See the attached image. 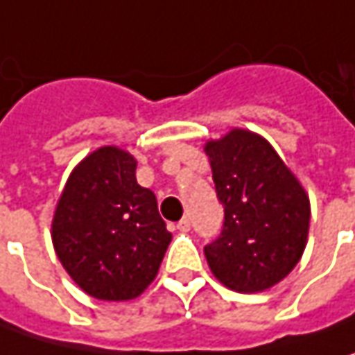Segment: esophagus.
<instances>
[{
	"instance_id": "obj_1",
	"label": "esophagus",
	"mask_w": 355,
	"mask_h": 355,
	"mask_svg": "<svg viewBox=\"0 0 355 355\" xmlns=\"http://www.w3.org/2000/svg\"><path fill=\"white\" fill-rule=\"evenodd\" d=\"M178 229H180L182 233H187V231L191 229V223H189V219H187V217H184V219H182V221L178 223Z\"/></svg>"
}]
</instances>
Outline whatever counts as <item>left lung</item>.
Segmentation results:
<instances>
[{"mask_svg": "<svg viewBox=\"0 0 355 355\" xmlns=\"http://www.w3.org/2000/svg\"><path fill=\"white\" fill-rule=\"evenodd\" d=\"M225 223L205 259L213 277L237 293H263L291 275L306 249L310 199L261 134L233 128L203 146Z\"/></svg>", "mask_w": 355, "mask_h": 355, "instance_id": "8db88e82", "label": "left lung"}]
</instances>
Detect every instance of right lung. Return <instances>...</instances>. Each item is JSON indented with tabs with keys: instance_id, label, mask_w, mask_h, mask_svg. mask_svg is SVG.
I'll list each match as a JSON object with an SVG mask.
<instances>
[{
	"instance_id": "right-lung-1",
	"label": "right lung",
	"mask_w": 355,
	"mask_h": 355,
	"mask_svg": "<svg viewBox=\"0 0 355 355\" xmlns=\"http://www.w3.org/2000/svg\"><path fill=\"white\" fill-rule=\"evenodd\" d=\"M136 166L118 146L90 152L71 171L51 223L62 268L78 288L106 302L138 298L171 241L156 196L136 182Z\"/></svg>"
}]
</instances>
